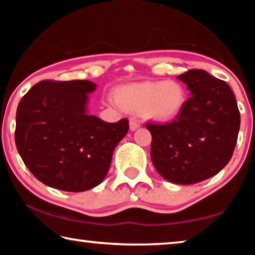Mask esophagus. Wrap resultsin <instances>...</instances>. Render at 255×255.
Listing matches in <instances>:
<instances>
[{"mask_svg":"<svg viewBox=\"0 0 255 255\" xmlns=\"http://www.w3.org/2000/svg\"><path fill=\"white\" fill-rule=\"evenodd\" d=\"M140 127V123L139 120L137 119H130V121H129V128H130V130H136V129Z\"/></svg>","mask_w":255,"mask_h":255,"instance_id":"34e87169","label":"esophagus"}]
</instances>
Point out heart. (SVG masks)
Returning a JSON list of instances; mask_svg holds the SVG:
<instances>
[{
    "mask_svg": "<svg viewBox=\"0 0 255 255\" xmlns=\"http://www.w3.org/2000/svg\"><path fill=\"white\" fill-rule=\"evenodd\" d=\"M116 101L130 112H143L158 121L173 120L185 103V90L176 81H146L120 87Z\"/></svg>",
    "mask_w": 255,
    "mask_h": 255,
    "instance_id": "1",
    "label": "heart"
}]
</instances>
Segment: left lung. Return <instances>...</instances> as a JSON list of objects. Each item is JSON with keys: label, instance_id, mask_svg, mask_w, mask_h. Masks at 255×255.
I'll list each match as a JSON object with an SVG mask.
<instances>
[{"label": "left lung", "instance_id": "8db88e82", "mask_svg": "<svg viewBox=\"0 0 255 255\" xmlns=\"http://www.w3.org/2000/svg\"><path fill=\"white\" fill-rule=\"evenodd\" d=\"M189 100L172 123L146 124L152 135L151 160L165 180L193 184L214 176L233 157L241 115L228 83L204 70L178 75Z\"/></svg>", "mask_w": 255, "mask_h": 255}]
</instances>
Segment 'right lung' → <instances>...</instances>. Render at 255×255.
Here are the masks:
<instances>
[{"label":"right lung","mask_w":255,"mask_h":255,"mask_svg":"<svg viewBox=\"0 0 255 255\" xmlns=\"http://www.w3.org/2000/svg\"><path fill=\"white\" fill-rule=\"evenodd\" d=\"M96 85L88 80L36 83L16 115L17 150L26 167L48 187L81 192L104 180L128 120L105 123L87 110Z\"/></svg>","instance_id":"obj_1"}]
</instances>
